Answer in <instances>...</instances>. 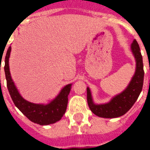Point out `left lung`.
<instances>
[{
	"label": "left lung",
	"mask_w": 150,
	"mask_h": 150,
	"mask_svg": "<svg viewBox=\"0 0 150 150\" xmlns=\"http://www.w3.org/2000/svg\"><path fill=\"white\" fill-rule=\"evenodd\" d=\"M131 50L136 59V71L125 91L114 96L107 104H96L92 100L90 89L87 88L88 106L95 115L104 118L119 117L125 115L137 100L143 87L145 72L140 47L136 39L132 42Z\"/></svg>",
	"instance_id": "1"
}]
</instances>
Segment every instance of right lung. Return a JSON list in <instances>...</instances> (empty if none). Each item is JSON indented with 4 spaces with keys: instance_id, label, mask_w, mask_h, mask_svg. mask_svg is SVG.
<instances>
[{
    "instance_id": "1",
    "label": "right lung",
    "mask_w": 150,
    "mask_h": 150,
    "mask_svg": "<svg viewBox=\"0 0 150 150\" xmlns=\"http://www.w3.org/2000/svg\"><path fill=\"white\" fill-rule=\"evenodd\" d=\"M11 46L8 47L5 59V73L7 88L15 106L18 108L28 119L40 125H48L59 121L65 114L68 103V95L71 84L66 85L55 99L47 104H34L22 98L13 81L9 72L8 59ZM1 66V65H0Z\"/></svg>"
}]
</instances>
